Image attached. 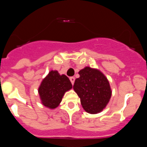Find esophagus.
<instances>
[{
	"label": "esophagus",
	"mask_w": 147,
	"mask_h": 147,
	"mask_svg": "<svg viewBox=\"0 0 147 147\" xmlns=\"http://www.w3.org/2000/svg\"><path fill=\"white\" fill-rule=\"evenodd\" d=\"M70 80H71V84L74 85V81H75V78L74 77V76H71V77H70Z\"/></svg>",
	"instance_id": "1"
}]
</instances>
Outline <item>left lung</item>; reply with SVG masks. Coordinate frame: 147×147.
Instances as JSON below:
<instances>
[{
    "mask_svg": "<svg viewBox=\"0 0 147 147\" xmlns=\"http://www.w3.org/2000/svg\"><path fill=\"white\" fill-rule=\"evenodd\" d=\"M74 90L83 109L90 114H96L105 108L111 98L112 91L106 76L100 71L85 67L79 72Z\"/></svg>",
    "mask_w": 147,
    "mask_h": 147,
    "instance_id": "1",
    "label": "left lung"
}]
</instances>
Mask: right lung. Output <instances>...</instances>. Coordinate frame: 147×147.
<instances>
[{
    "label": "right lung",
    "mask_w": 147,
    "mask_h": 147,
    "mask_svg": "<svg viewBox=\"0 0 147 147\" xmlns=\"http://www.w3.org/2000/svg\"><path fill=\"white\" fill-rule=\"evenodd\" d=\"M72 88L71 81L65 75L57 71H51L42 80L38 88L41 103L48 108L57 107L65 93Z\"/></svg>",
    "instance_id": "obj_1"
}]
</instances>
